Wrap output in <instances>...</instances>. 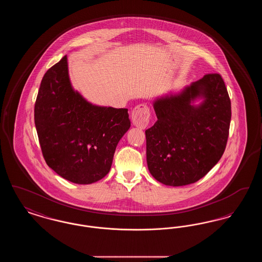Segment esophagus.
I'll use <instances>...</instances> for the list:
<instances>
[{"instance_id": "obj_1", "label": "esophagus", "mask_w": 262, "mask_h": 262, "mask_svg": "<svg viewBox=\"0 0 262 262\" xmlns=\"http://www.w3.org/2000/svg\"><path fill=\"white\" fill-rule=\"evenodd\" d=\"M149 108L145 104L137 105L132 112L133 124L139 128H145L149 124Z\"/></svg>"}]
</instances>
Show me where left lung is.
<instances>
[{"mask_svg": "<svg viewBox=\"0 0 262 262\" xmlns=\"http://www.w3.org/2000/svg\"><path fill=\"white\" fill-rule=\"evenodd\" d=\"M153 108L157 122L145 130L150 174L172 187L198 182L220 160L229 137L231 101L222 76L205 75L154 100Z\"/></svg>", "mask_w": 262, "mask_h": 262, "instance_id": "8db88e82", "label": "left lung"}]
</instances>
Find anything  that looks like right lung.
<instances>
[{
    "mask_svg": "<svg viewBox=\"0 0 262 262\" xmlns=\"http://www.w3.org/2000/svg\"><path fill=\"white\" fill-rule=\"evenodd\" d=\"M34 122L47 165L79 185L109 173L116 147L130 126L127 109L93 105L74 89L67 56L42 78Z\"/></svg>",
    "mask_w": 262,
    "mask_h": 262,
    "instance_id": "obj_1",
    "label": "right lung"
}]
</instances>
